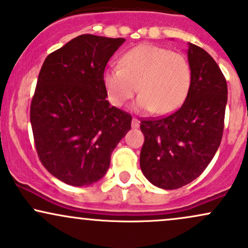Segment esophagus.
<instances>
[{
    "label": "esophagus",
    "mask_w": 248,
    "mask_h": 248,
    "mask_svg": "<svg viewBox=\"0 0 248 248\" xmlns=\"http://www.w3.org/2000/svg\"><path fill=\"white\" fill-rule=\"evenodd\" d=\"M139 126H140V121H139L136 118H133V120H132V127H133V128H139Z\"/></svg>",
    "instance_id": "1"
}]
</instances>
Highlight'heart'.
<instances>
[{
  "instance_id": "heart-1",
  "label": "heart",
  "mask_w": 248,
  "mask_h": 248,
  "mask_svg": "<svg viewBox=\"0 0 248 248\" xmlns=\"http://www.w3.org/2000/svg\"><path fill=\"white\" fill-rule=\"evenodd\" d=\"M102 80L108 100L114 106H124L139 86L141 94L136 107L166 115L186 101L191 86V67L182 53L142 44L121 57L120 67L105 71Z\"/></svg>"
}]
</instances>
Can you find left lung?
I'll return each instance as SVG.
<instances>
[{
  "label": "left lung",
  "instance_id": "8db88e82",
  "mask_svg": "<svg viewBox=\"0 0 248 248\" xmlns=\"http://www.w3.org/2000/svg\"><path fill=\"white\" fill-rule=\"evenodd\" d=\"M191 86L176 112L144 118L140 167L150 183L173 190L196 179L217 152L224 132L226 79L205 50L189 43Z\"/></svg>",
  "mask_w": 248,
  "mask_h": 248
}]
</instances>
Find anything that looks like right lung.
<instances>
[{
    "mask_svg": "<svg viewBox=\"0 0 248 248\" xmlns=\"http://www.w3.org/2000/svg\"><path fill=\"white\" fill-rule=\"evenodd\" d=\"M126 39L80 35L45 58L30 106L33 142L51 175L75 186L106 173L132 115L106 100L105 67Z\"/></svg>",
    "mask_w": 248,
    "mask_h": 248,
    "instance_id": "obj_1",
    "label": "right lung"
}]
</instances>
